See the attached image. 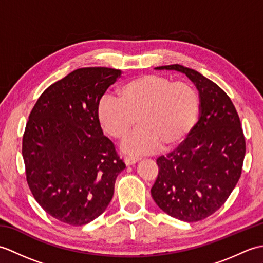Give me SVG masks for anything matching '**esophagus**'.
Segmentation results:
<instances>
[{
	"label": "esophagus",
	"mask_w": 263,
	"mask_h": 263,
	"mask_svg": "<svg viewBox=\"0 0 263 263\" xmlns=\"http://www.w3.org/2000/svg\"><path fill=\"white\" fill-rule=\"evenodd\" d=\"M140 159H141V158H140V157H137V156H127V157H125L124 161H125V164H126L127 166H130V165L136 164L137 161H139Z\"/></svg>",
	"instance_id": "34e87169"
}]
</instances>
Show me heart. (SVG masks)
Wrapping results in <instances>:
<instances>
[{
  "label": "heart",
  "mask_w": 263,
  "mask_h": 263,
  "mask_svg": "<svg viewBox=\"0 0 263 263\" xmlns=\"http://www.w3.org/2000/svg\"><path fill=\"white\" fill-rule=\"evenodd\" d=\"M117 98L104 96L98 105V120L108 135L123 140L128 154L170 149L192 131L200 113V97L189 82H173L165 77L147 74L123 83Z\"/></svg>",
  "instance_id": "b5f03b06"
}]
</instances>
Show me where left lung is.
<instances>
[{
  "mask_svg": "<svg viewBox=\"0 0 263 263\" xmlns=\"http://www.w3.org/2000/svg\"><path fill=\"white\" fill-rule=\"evenodd\" d=\"M155 69L185 74L199 91L200 113L185 140L157 158L153 199L176 219L202 220L225 203L241 176L245 156L241 121L226 92L198 71L180 64Z\"/></svg>",
  "mask_w": 263,
  "mask_h": 263,
  "instance_id": "8db88e82",
  "label": "left lung"
}]
</instances>
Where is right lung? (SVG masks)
<instances>
[{
    "label": "right lung",
    "mask_w": 263,
    "mask_h": 263,
    "mask_svg": "<svg viewBox=\"0 0 263 263\" xmlns=\"http://www.w3.org/2000/svg\"><path fill=\"white\" fill-rule=\"evenodd\" d=\"M121 70L82 68L44 91L22 139L27 182L48 215L86 225L107 208L125 164L104 136L98 105Z\"/></svg>",
    "instance_id": "1"
}]
</instances>
